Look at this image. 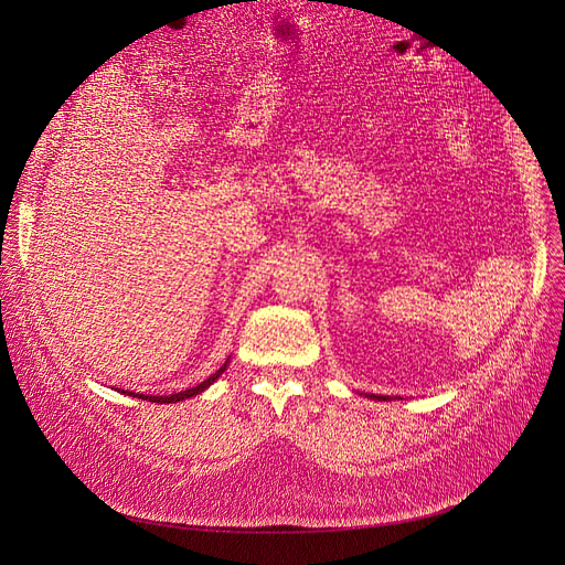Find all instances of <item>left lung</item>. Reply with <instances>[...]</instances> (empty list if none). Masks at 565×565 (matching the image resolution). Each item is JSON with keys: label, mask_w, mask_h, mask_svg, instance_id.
Returning <instances> with one entry per match:
<instances>
[{"label": "left lung", "mask_w": 565, "mask_h": 565, "mask_svg": "<svg viewBox=\"0 0 565 565\" xmlns=\"http://www.w3.org/2000/svg\"><path fill=\"white\" fill-rule=\"evenodd\" d=\"M371 398H377V401H387L390 396H375V394H371Z\"/></svg>", "instance_id": "left-lung-1"}]
</instances>
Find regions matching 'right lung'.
<instances>
[{
	"label": "right lung",
	"instance_id": "obj_1",
	"mask_svg": "<svg viewBox=\"0 0 565 565\" xmlns=\"http://www.w3.org/2000/svg\"><path fill=\"white\" fill-rule=\"evenodd\" d=\"M226 364H228V360H226ZM226 364L224 366H220V371L217 373H213L211 377L207 380H203L201 384H196V387H192V390H185V392H178V394H171V396H143V394H132V392H124V394H128V396H137V398H141V401H151V403H178V401H185V398H192V396H196V394H201V392H205L207 387H211V384L226 371Z\"/></svg>",
	"mask_w": 565,
	"mask_h": 565
}]
</instances>
